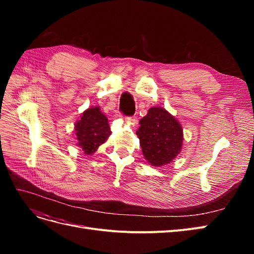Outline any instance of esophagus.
I'll return each mask as SVG.
<instances>
[{
    "mask_svg": "<svg viewBox=\"0 0 254 254\" xmlns=\"http://www.w3.org/2000/svg\"><path fill=\"white\" fill-rule=\"evenodd\" d=\"M125 120H126V122L130 123V124H135L137 121L136 117H127V118H125Z\"/></svg>",
    "mask_w": 254,
    "mask_h": 254,
    "instance_id": "obj_1",
    "label": "esophagus"
}]
</instances>
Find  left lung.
<instances>
[{
  "label": "left lung",
  "mask_w": 254,
  "mask_h": 254,
  "mask_svg": "<svg viewBox=\"0 0 254 254\" xmlns=\"http://www.w3.org/2000/svg\"><path fill=\"white\" fill-rule=\"evenodd\" d=\"M136 135L145 159L153 166L172 162L181 150L182 127L164 108L153 107L140 121Z\"/></svg>",
  "instance_id": "left-lung-1"
}]
</instances>
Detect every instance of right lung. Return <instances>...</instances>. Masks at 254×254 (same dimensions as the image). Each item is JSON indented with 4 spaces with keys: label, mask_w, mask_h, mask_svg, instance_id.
Masks as SVG:
<instances>
[{
    "label": "right lung",
    "mask_w": 254,
    "mask_h": 254,
    "mask_svg": "<svg viewBox=\"0 0 254 254\" xmlns=\"http://www.w3.org/2000/svg\"><path fill=\"white\" fill-rule=\"evenodd\" d=\"M75 133L77 145L86 155H92L111 134L108 119L98 107L89 108L82 113L80 120L76 122Z\"/></svg>",
    "instance_id": "add662e5"
}]
</instances>
